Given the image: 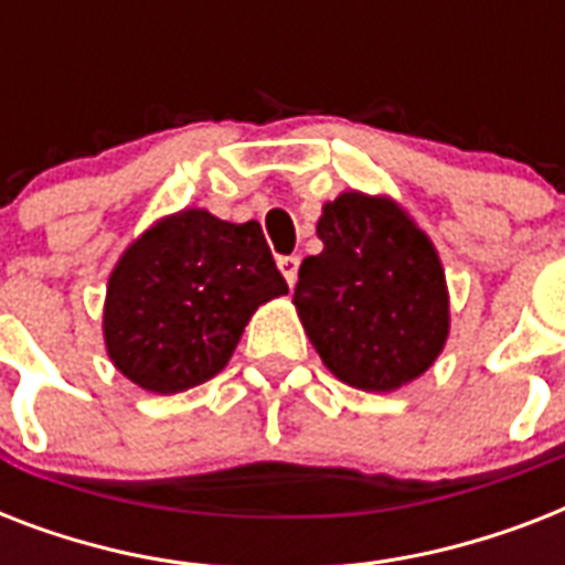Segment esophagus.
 <instances>
[{
	"label": "esophagus",
	"instance_id": "34e87169",
	"mask_svg": "<svg viewBox=\"0 0 565 565\" xmlns=\"http://www.w3.org/2000/svg\"><path fill=\"white\" fill-rule=\"evenodd\" d=\"M278 269H281V275L287 278V284H290V287L299 281V257L296 255L278 257Z\"/></svg>",
	"mask_w": 565,
	"mask_h": 565
}]
</instances>
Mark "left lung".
Segmentation results:
<instances>
[{
  "mask_svg": "<svg viewBox=\"0 0 565 565\" xmlns=\"http://www.w3.org/2000/svg\"><path fill=\"white\" fill-rule=\"evenodd\" d=\"M292 301L322 363L349 386L390 393L437 361L448 337L446 273L390 199L343 193L317 225Z\"/></svg>",
  "mask_w": 565,
  "mask_h": 565,
  "instance_id": "8db88e82",
  "label": "left lung"
}]
</instances>
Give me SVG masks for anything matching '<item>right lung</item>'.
Wrapping results in <instances>:
<instances>
[{
    "label": "right lung",
    "instance_id": "right-lung-1",
    "mask_svg": "<svg viewBox=\"0 0 565 565\" xmlns=\"http://www.w3.org/2000/svg\"><path fill=\"white\" fill-rule=\"evenodd\" d=\"M287 292L264 231L181 211L119 257L105 301L114 366L149 393H181L228 363L257 305Z\"/></svg>",
    "mask_w": 565,
    "mask_h": 565
}]
</instances>
